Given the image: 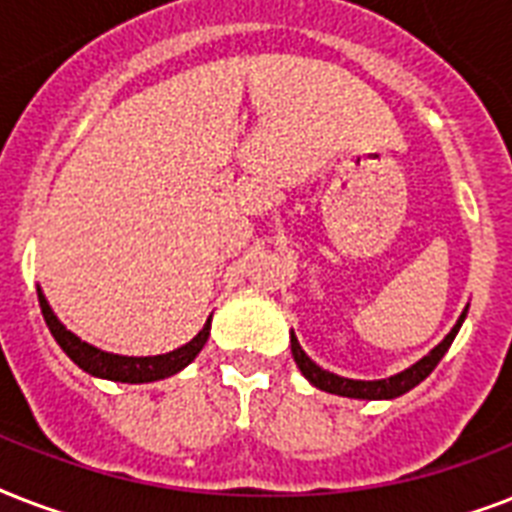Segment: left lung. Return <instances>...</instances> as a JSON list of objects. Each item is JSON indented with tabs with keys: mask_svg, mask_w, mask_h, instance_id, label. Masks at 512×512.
<instances>
[{
	"mask_svg": "<svg viewBox=\"0 0 512 512\" xmlns=\"http://www.w3.org/2000/svg\"><path fill=\"white\" fill-rule=\"evenodd\" d=\"M462 321H465V313H462L460 321L454 324L452 332L444 337V342H438L428 356L420 358L417 364L404 369L401 374H393V377H388V380H372V382L348 380V377H337V374L321 369L319 364H313L311 358L305 356V350L300 348L295 332H292V356H295L300 372L305 374V380L311 382V385H316L319 390H327V393H335V396H345V398H366V401H377V398H396V396H404L406 390H412L414 385H420V382L425 380L433 369H436L438 361L444 358V353L449 350V345H452V340L457 337V332H460Z\"/></svg>",
	"mask_w": 512,
	"mask_h": 512,
	"instance_id": "left-lung-1",
	"label": "left lung"
}]
</instances>
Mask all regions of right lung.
Instances as JSON below:
<instances>
[{
    "mask_svg": "<svg viewBox=\"0 0 512 512\" xmlns=\"http://www.w3.org/2000/svg\"><path fill=\"white\" fill-rule=\"evenodd\" d=\"M39 308H42V316L50 327L52 337L58 342L63 353H66L71 361H74L79 369L90 372L92 377H103V380L114 382H154L164 380L170 374H177L183 366H188L193 358L199 356V350L204 348V342L209 337V321L204 324L199 335L193 337L191 342H185L183 348L172 350V353H164V356H116V353H106V350H98L90 342H82L74 332H68L63 324L58 321V316L52 313V308L47 305L44 295L39 292Z\"/></svg>",
    "mask_w": 512,
    "mask_h": 512,
    "instance_id": "1",
    "label": "right lung"
}]
</instances>
